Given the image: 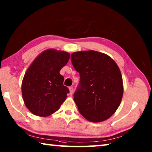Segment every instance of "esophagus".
Instances as JSON below:
<instances>
[{
	"label": "esophagus",
	"instance_id": "obj_1",
	"mask_svg": "<svg viewBox=\"0 0 152 152\" xmlns=\"http://www.w3.org/2000/svg\"><path fill=\"white\" fill-rule=\"evenodd\" d=\"M69 91H70V95H72V94H73V92H74V88H73V87H70V88H69Z\"/></svg>",
	"mask_w": 152,
	"mask_h": 152
}]
</instances>
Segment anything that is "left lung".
Masks as SVG:
<instances>
[{
  "label": "left lung",
  "mask_w": 152,
  "mask_h": 152,
  "mask_svg": "<svg viewBox=\"0 0 152 152\" xmlns=\"http://www.w3.org/2000/svg\"><path fill=\"white\" fill-rule=\"evenodd\" d=\"M71 61L80 77L74 94L79 112L91 122L108 119L118 109L123 94L117 64L110 56L94 50L74 52Z\"/></svg>",
  "instance_id": "8db88e82"
}]
</instances>
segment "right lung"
<instances>
[{
	"label": "right lung",
	"instance_id": "obj_1",
	"mask_svg": "<svg viewBox=\"0 0 152 152\" xmlns=\"http://www.w3.org/2000/svg\"><path fill=\"white\" fill-rule=\"evenodd\" d=\"M70 53L54 49L43 51L33 60L22 81V96L33 115L48 117L60 109L69 89L64 86L60 71L68 63Z\"/></svg>",
	"mask_w": 152,
	"mask_h": 152
}]
</instances>
